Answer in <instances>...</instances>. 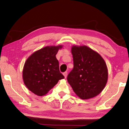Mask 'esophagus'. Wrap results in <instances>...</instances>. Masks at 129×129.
Instances as JSON below:
<instances>
[{"label": "esophagus", "instance_id": "1", "mask_svg": "<svg viewBox=\"0 0 129 129\" xmlns=\"http://www.w3.org/2000/svg\"><path fill=\"white\" fill-rule=\"evenodd\" d=\"M63 76H64L65 78H66L67 76V71H66V72H64L63 73Z\"/></svg>", "mask_w": 129, "mask_h": 129}]
</instances>
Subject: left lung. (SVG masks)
Instances as JSON below:
<instances>
[{
	"instance_id": "obj_1",
	"label": "left lung",
	"mask_w": 129,
	"mask_h": 129,
	"mask_svg": "<svg viewBox=\"0 0 129 129\" xmlns=\"http://www.w3.org/2000/svg\"><path fill=\"white\" fill-rule=\"evenodd\" d=\"M73 70L67 81L76 95L82 99H90L103 90L108 81V69L99 54L86 46H73Z\"/></svg>"
}]
</instances>
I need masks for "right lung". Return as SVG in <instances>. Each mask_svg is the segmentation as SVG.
I'll return each instance as SVG.
<instances>
[{"label": "right lung", "instance_id": "obj_1", "mask_svg": "<svg viewBox=\"0 0 129 129\" xmlns=\"http://www.w3.org/2000/svg\"><path fill=\"white\" fill-rule=\"evenodd\" d=\"M62 45L46 46L33 53L26 61L22 78L24 84L36 95L46 94L64 77L60 72L56 55Z\"/></svg>", "mask_w": 129, "mask_h": 129}]
</instances>
